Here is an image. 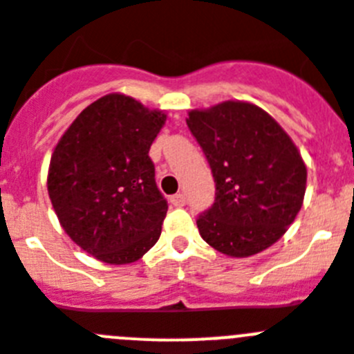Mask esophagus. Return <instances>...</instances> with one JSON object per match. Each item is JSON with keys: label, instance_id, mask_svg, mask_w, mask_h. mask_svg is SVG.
<instances>
[{"label": "esophagus", "instance_id": "esophagus-1", "mask_svg": "<svg viewBox=\"0 0 354 354\" xmlns=\"http://www.w3.org/2000/svg\"><path fill=\"white\" fill-rule=\"evenodd\" d=\"M171 203H173L174 206H185V203H187L185 194H176V196H173L171 197Z\"/></svg>", "mask_w": 354, "mask_h": 354}]
</instances>
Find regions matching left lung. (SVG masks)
I'll use <instances>...</instances> for the list:
<instances>
[{
  "label": "left lung",
  "instance_id": "left-lung-1",
  "mask_svg": "<svg viewBox=\"0 0 354 354\" xmlns=\"http://www.w3.org/2000/svg\"><path fill=\"white\" fill-rule=\"evenodd\" d=\"M187 125L215 180V203L197 218L203 240L231 257L275 243L300 212L307 185L291 138L266 111L240 100L190 111Z\"/></svg>",
  "mask_w": 354,
  "mask_h": 354
}]
</instances>
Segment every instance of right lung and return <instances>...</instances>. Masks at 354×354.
Instances as JSON below:
<instances>
[{
  "mask_svg": "<svg viewBox=\"0 0 354 354\" xmlns=\"http://www.w3.org/2000/svg\"><path fill=\"white\" fill-rule=\"evenodd\" d=\"M165 118L111 93L86 107L54 148L53 208L66 234L98 261L133 263L160 238L167 201L148 153Z\"/></svg>",
  "mask_w": 354,
  "mask_h": 354,
  "instance_id": "right-lung-1",
  "label": "right lung"
}]
</instances>
